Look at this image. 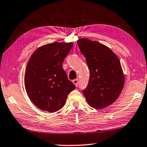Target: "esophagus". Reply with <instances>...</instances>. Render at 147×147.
Listing matches in <instances>:
<instances>
[{"mask_svg":"<svg viewBox=\"0 0 147 147\" xmlns=\"http://www.w3.org/2000/svg\"><path fill=\"white\" fill-rule=\"evenodd\" d=\"M72 83L75 84L76 87H78V85H79V80L77 79H74L73 81H72Z\"/></svg>","mask_w":147,"mask_h":147,"instance_id":"obj_1","label":"esophagus"}]
</instances>
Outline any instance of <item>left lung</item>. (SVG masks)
<instances>
[{
    "label": "left lung",
    "mask_w": 147,
    "mask_h": 147,
    "mask_svg": "<svg viewBox=\"0 0 147 147\" xmlns=\"http://www.w3.org/2000/svg\"><path fill=\"white\" fill-rule=\"evenodd\" d=\"M77 44L90 71L89 83L83 93L90 106L104 108L118 99L124 87L120 60L108 47L96 41L81 38Z\"/></svg>",
    "instance_id": "obj_1"
}]
</instances>
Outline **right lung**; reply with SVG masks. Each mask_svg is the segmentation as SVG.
Listing matches in <instances>:
<instances>
[{
  "label": "right lung",
  "instance_id": "right-lung-1",
  "mask_svg": "<svg viewBox=\"0 0 147 147\" xmlns=\"http://www.w3.org/2000/svg\"><path fill=\"white\" fill-rule=\"evenodd\" d=\"M72 46V43L62 42L44 45L29 58L25 73V87L30 100L42 110H60L68 94L76 88L62 68Z\"/></svg>",
  "mask_w": 147,
  "mask_h": 147
}]
</instances>
